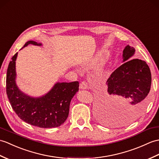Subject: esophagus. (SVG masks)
<instances>
[{
	"label": "esophagus",
	"mask_w": 159,
	"mask_h": 159,
	"mask_svg": "<svg viewBox=\"0 0 159 159\" xmlns=\"http://www.w3.org/2000/svg\"><path fill=\"white\" fill-rule=\"evenodd\" d=\"M80 88L82 89H88V84L85 81H83L82 83H80Z\"/></svg>",
	"instance_id": "esophagus-1"
}]
</instances>
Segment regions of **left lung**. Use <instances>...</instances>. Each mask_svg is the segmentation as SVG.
I'll use <instances>...</instances> for the list:
<instances>
[{
    "label": "left lung",
    "mask_w": 159,
    "mask_h": 159,
    "mask_svg": "<svg viewBox=\"0 0 159 159\" xmlns=\"http://www.w3.org/2000/svg\"><path fill=\"white\" fill-rule=\"evenodd\" d=\"M135 49L127 45L123 51V64L106 81L107 91L99 98L97 110L111 124L126 125L144 110L150 90L151 72L145 61L129 60Z\"/></svg>",
    "instance_id": "8db88e82"
}]
</instances>
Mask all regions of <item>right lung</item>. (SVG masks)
<instances>
[{"mask_svg":"<svg viewBox=\"0 0 159 159\" xmlns=\"http://www.w3.org/2000/svg\"><path fill=\"white\" fill-rule=\"evenodd\" d=\"M41 46L33 40L25 43ZM17 53L11 58L7 68L6 91L12 108L21 120L40 128L57 127L64 123L69 114L70 104L72 98L79 91V83L57 82L45 95L39 98L24 93L16 84V61Z\"/></svg>","mask_w":159,"mask_h":159,"instance_id":"right-lung-1","label":"right lung"}]
</instances>
